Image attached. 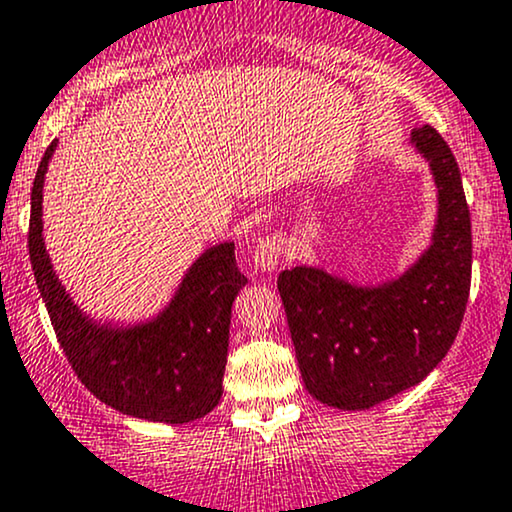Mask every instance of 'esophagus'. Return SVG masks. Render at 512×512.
I'll use <instances>...</instances> for the list:
<instances>
[{
	"mask_svg": "<svg viewBox=\"0 0 512 512\" xmlns=\"http://www.w3.org/2000/svg\"><path fill=\"white\" fill-rule=\"evenodd\" d=\"M282 252H284L282 238H279V235H265V238L257 243L255 252H252V257H255V267L260 269V272H274L279 265V260H282Z\"/></svg>",
	"mask_w": 512,
	"mask_h": 512,
	"instance_id": "esophagus-1",
	"label": "esophagus"
}]
</instances>
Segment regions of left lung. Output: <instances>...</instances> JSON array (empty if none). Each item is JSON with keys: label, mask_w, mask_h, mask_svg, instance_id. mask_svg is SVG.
I'll use <instances>...</instances> for the list:
<instances>
[{"label": "left lung", "mask_w": 512, "mask_h": 512, "mask_svg": "<svg viewBox=\"0 0 512 512\" xmlns=\"http://www.w3.org/2000/svg\"><path fill=\"white\" fill-rule=\"evenodd\" d=\"M411 143L437 187L428 250L376 286L303 265L277 279L303 384L340 411H367L420 384L452 347L469 301L471 218L457 160L432 126L413 128Z\"/></svg>", "instance_id": "left-lung-1"}]
</instances>
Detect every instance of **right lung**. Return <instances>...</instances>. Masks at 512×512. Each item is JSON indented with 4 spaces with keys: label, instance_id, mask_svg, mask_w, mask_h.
Segmentation results:
<instances>
[{
    "label": "right lung",
    "instance_id": "1",
    "mask_svg": "<svg viewBox=\"0 0 512 512\" xmlns=\"http://www.w3.org/2000/svg\"><path fill=\"white\" fill-rule=\"evenodd\" d=\"M58 140L48 145L31 189L28 255L67 362L99 401L153 423H192L218 406L228 357L230 308L247 284L235 245L201 252L165 311L136 325L84 313L60 284L43 243V182Z\"/></svg>",
    "mask_w": 512,
    "mask_h": 512
}]
</instances>
